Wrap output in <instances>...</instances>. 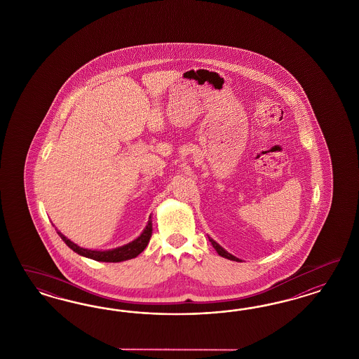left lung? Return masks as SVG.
<instances>
[{
  "label": "left lung",
  "mask_w": 359,
  "mask_h": 359,
  "mask_svg": "<svg viewBox=\"0 0 359 359\" xmlns=\"http://www.w3.org/2000/svg\"><path fill=\"white\" fill-rule=\"evenodd\" d=\"M208 238H209V242L212 243V246L216 249V251L218 252V255H221L222 258H226V259H230V261H236V262H242L239 258H237V257H234V255H231L230 252H228V251L225 250L222 246H219L218 245L217 242L215 241L213 238H210L209 236H208Z\"/></svg>",
  "instance_id": "left-lung-1"
}]
</instances>
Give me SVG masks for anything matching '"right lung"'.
<instances>
[{
	"mask_svg": "<svg viewBox=\"0 0 359 359\" xmlns=\"http://www.w3.org/2000/svg\"><path fill=\"white\" fill-rule=\"evenodd\" d=\"M56 231H57L59 237L65 241V245H67L71 250L75 251V252H77V254L81 255V257H86V258L93 259V261L110 262V263L129 261V259H133V258L138 257L142 251L146 249L149 241L151 238V215H150V217H149V222H147L146 228L143 229V231L140 234L138 238L131 241V242L123 245V246L116 248V249H109V250H93V249L80 248L75 242H72L71 239L67 238L65 234L60 233L57 229H56Z\"/></svg>",
	"mask_w": 359,
	"mask_h": 359,
	"instance_id": "add662e5",
	"label": "right lung"
}]
</instances>
